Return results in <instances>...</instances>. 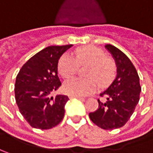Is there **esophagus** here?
Wrapping results in <instances>:
<instances>
[{
    "label": "esophagus",
    "instance_id": "obj_1",
    "mask_svg": "<svg viewBox=\"0 0 153 153\" xmlns=\"http://www.w3.org/2000/svg\"><path fill=\"white\" fill-rule=\"evenodd\" d=\"M69 98H70V99H74V98H75V99H79V100H82V99H83V98H81V97H78V96H72V95H70V96H69Z\"/></svg>",
    "mask_w": 153,
    "mask_h": 153
}]
</instances>
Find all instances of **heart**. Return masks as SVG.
Here are the masks:
<instances>
[{"label": "heart", "mask_w": 153, "mask_h": 153, "mask_svg": "<svg viewBox=\"0 0 153 153\" xmlns=\"http://www.w3.org/2000/svg\"><path fill=\"white\" fill-rule=\"evenodd\" d=\"M88 65L85 69L86 79L74 78L67 80L63 85V91L68 95L82 97L94 93L96 83L104 87L109 85L115 75V64L106 58L103 51L94 47H85L77 49L74 56L64 54L58 63L60 75L66 79L74 76L79 66Z\"/></svg>", "instance_id": "1"}]
</instances>
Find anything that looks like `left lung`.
Instances as JSON below:
<instances>
[{
	"label": "left lung",
	"instance_id": "1",
	"mask_svg": "<svg viewBox=\"0 0 153 153\" xmlns=\"http://www.w3.org/2000/svg\"><path fill=\"white\" fill-rule=\"evenodd\" d=\"M114 59L117 75L109 87L100 94L99 108L89 113V118L99 127L112 130L122 127L133 113L139 101L141 87L136 68L129 58L119 48L105 46Z\"/></svg>",
	"mask_w": 153,
	"mask_h": 153
}]
</instances>
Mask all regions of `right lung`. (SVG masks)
Here are the masks:
<instances>
[{
	"label": "right lung",
	"instance_id": "1",
	"mask_svg": "<svg viewBox=\"0 0 153 153\" xmlns=\"http://www.w3.org/2000/svg\"><path fill=\"white\" fill-rule=\"evenodd\" d=\"M73 45L52 46L29 59L16 77L14 94L24 119L33 128L47 130L60 123L65 114L66 95L52 96L61 85L58 62Z\"/></svg>",
	"mask_w": 153,
	"mask_h": 153
}]
</instances>
